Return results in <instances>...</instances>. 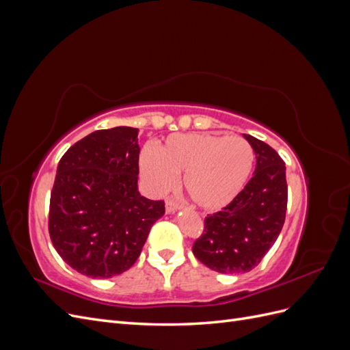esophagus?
I'll return each instance as SVG.
<instances>
[{"instance_id":"obj_1","label":"esophagus","mask_w":350,"mask_h":350,"mask_svg":"<svg viewBox=\"0 0 350 350\" xmlns=\"http://www.w3.org/2000/svg\"><path fill=\"white\" fill-rule=\"evenodd\" d=\"M181 208V206H179L176 201H174L172 198H169V200H166V213L167 215H171V213H175L176 210H179Z\"/></svg>"}]
</instances>
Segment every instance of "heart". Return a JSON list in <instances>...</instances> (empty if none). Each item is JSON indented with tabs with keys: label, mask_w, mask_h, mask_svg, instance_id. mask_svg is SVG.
<instances>
[{
	"label": "heart",
	"mask_w": 350,
	"mask_h": 350,
	"mask_svg": "<svg viewBox=\"0 0 350 350\" xmlns=\"http://www.w3.org/2000/svg\"><path fill=\"white\" fill-rule=\"evenodd\" d=\"M252 146L239 135L210 133L175 134L159 146L146 149L140 171L154 193L163 194L184 174V189L203 210L224 208L245 187L254 166Z\"/></svg>",
	"instance_id": "1"
}]
</instances>
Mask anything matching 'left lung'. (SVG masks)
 Listing matches in <instances>:
<instances>
[{
  "label": "left lung",
  "mask_w": 350,
  "mask_h": 350,
  "mask_svg": "<svg viewBox=\"0 0 350 350\" xmlns=\"http://www.w3.org/2000/svg\"><path fill=\"white\" fill-rule=\"evenodd\" d=\"M256 153V171L242 191L217 213L204 219V232L193 245L208 269L245 273L258 266L276 242L288 207L286 166L278 152L243 134Z\"/></svg>",
  "instance_id": "left-lung-1"
}]
</instances>
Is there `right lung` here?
Instances as JSON below:
<instances>
[{"label":"right lung","instance_id":"add662e5","mask_svg":"<svg viewBox=\"0 0 350 350\" xmlns=\"http://www.w3.org/2000/svg\"><path fill=\"white\" fill-rule=\"evenodd\" d=\"M139 129L84 137L61 157L49 203V235L68 266L93 279L129 270L165 203L139 193Z\"/></svg>","mask_w":350,"mask_h":350}]
</instances>
